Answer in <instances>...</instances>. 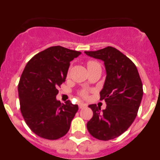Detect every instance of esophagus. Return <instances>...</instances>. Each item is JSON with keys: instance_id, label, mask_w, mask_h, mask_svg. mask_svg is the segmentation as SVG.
Returning <instances> with one entry per match:
<instances>
[{"instance_id": "34e87169", "label": "esophagus", "mask_w": 160, "mask_h": 160, "mask_svg": "<svg viewBox=\"0 0 160 160\" xmlns=\"http://www.w3.org/2000/svg\"><path fill=\"white\" fill-rule=\"evenodd\" d=\"M78 107L80 109H83L85 107H87V105L85 104V103H82V102H79L78 103Z\"/></svg>"}]
</instances>
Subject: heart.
I'll use <instances>...</instances> for the list:
<instances>
[{
    "label": "heart",
    "mask_w": 160,
    "mask_h": 160,
    "mask_svg": "<svg viewBox=\"0 0 160 160\" xmlns=\"http://www.w3.org/2000/svg\"><path fill=\"white\" fill-rule=\"evenodd\" d=\"M97 65H99V64H98V62H95V61H88V62H87V68L92 67V66H97ZM80 95H81L82 98H87V91H85V90H83V91H82V92L80 93Z\"/></svg>",
    "instance_id": "obj_1"
}]
</instances>
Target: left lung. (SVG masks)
I'll use <instances>...</instances> for the list:
<instances>
[{
	"label": "left lung",
	"mask_w": 160,
	"mask_h": 160,
	"mask_svg": "<svg viewBox=\"0 0 160 160\" xmlns=\"http://www.w3.org/2000/svg\"><path fill=\"white\" fill-rule=\"evenodd\" d=\"M85 53L103 61L107 71L100 92V100H105L107 107L101 111L96 104L89 105L93 117L87 130L99 140H111L125 132L137 116L143 94L142 81L132 61L115 48L107 46Z\"/></svg>",
	"instance_id": "1"
}]
</instances>
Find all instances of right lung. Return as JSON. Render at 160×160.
Instances as JSON below:
<instances>
[{
    "label": "right lung",
    "mask_w": 160,
    "mask_h": 160,
    "mask_svg": "<svg viewBox=\"0 0 160 160\" xmlns=\"http://www.w3.org/2000/svg\"><path fill=\"white\" fill-rule=\"evenodd\" d=\"M81 52L52 46L34 55L25 66L18 84L22 116L31 131L43 138L64 136L78 110L70 101H58V87L64 82L70 63Z\"/></svg>",
    "instance_id": "right-lung-1"
}]
</instances>
